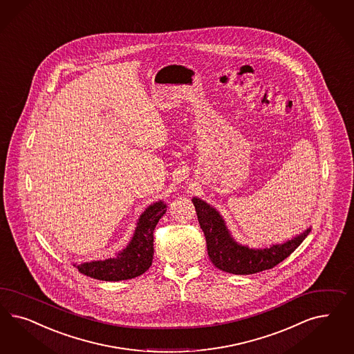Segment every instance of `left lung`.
Wrapping results in <instances>:
<instances>
[{
  "label": "left lung",
  "instance_id": "8db88e82",
  "mask_svg": "<svg viewBox=\"0 0 354 354\" xmlns=\"http://www.w3.org/2000/svg\"><path fill=\"white\" fill-rule=\"evenodd\" d=\"M193 203L199 225L205 233L211 262L218 270L229 274H257L274 268L296 250L310 233L308 228L296 239L286 241V243L274 245L270 249H249L241 246L230 237L224 220L215 208L198 198H193Z\"/></svg>",
  "mask_w": 354,
  "mask_h": 354
}]
</instances>
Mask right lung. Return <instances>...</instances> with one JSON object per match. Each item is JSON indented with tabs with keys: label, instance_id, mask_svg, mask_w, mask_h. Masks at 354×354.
<instances>
[{
	"label": "right lung",
	"instance_id": "right-lung-1",
	"mask_svg": "<svg viewBox=\"0 0 354 354\" xmlns=\"http://www.w3.org/2000/svg\"><path fill=\"white\" fill-rule=\"evenodd\" d=\"M165 211V205L162 202L149 205L139 217L134 237L129 246L115 258L83 263L75 267L80 274L104 281L127 280L145 274L153 259V230Z\"/></svg>",
	"mask_w": 354,
	"mask_h": 354
}]
</instances>
